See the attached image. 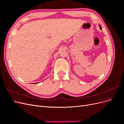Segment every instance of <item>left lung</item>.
<instances>
[{"label":"left lung","instance_id":"8db88e82","mask_svg":"<svg viewBox=\"0 0 124 124\" xmlns=\"http://www.w3.org/2000/svg\"><path fill=\"white\" fill-rule=\"evenodd\" d=\"M99 27H100V29L101 30H102V28H101V26H100V25H99Z\"/></svg>","mask_w":124,"mask_h":124}]
</instances>
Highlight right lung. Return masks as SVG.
Returning a JSON list of instances; mask_svg holds the SVG:
<instances>
[{
	"mask_svg": "<svg viewBox=\"0 0 124 124\" xmlns=\"http://www.w3.org/2000/svg\"><path fill=\"white\" fill-rule=\"evenodd\" d=\"M33 84H34V83H33Z\"/></svg>",
	"mask_w": 124,
	"mask_h": 124,
	"instance_id": "add662e5",
	"label": "right lung"
}]
</instances>
